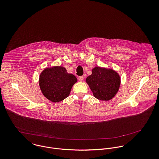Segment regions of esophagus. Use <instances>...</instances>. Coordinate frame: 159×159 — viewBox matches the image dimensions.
Returning <instances> with one entry per match:
<instances>
[{"instance_id": "34e87169", "label": "esophagus", "mask_w": 159, "mask_h": 159, "mask_svg": "<svg viewBox=\"0 0 159 159\" xmlns=\"http://www.w3.org/2000/svg\"><path fill=\"white\" fill-rule=\"evenodd\" d=\"M84 80V76H79V80L82 82Z\"/></svg>"}]
</instances>
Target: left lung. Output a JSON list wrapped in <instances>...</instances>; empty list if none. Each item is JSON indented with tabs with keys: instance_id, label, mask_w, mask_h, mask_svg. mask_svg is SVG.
<instances>
[{
	"instance_id": "1",
	"label": "left lung",
	"mask_w": 159,
	"mask_h": 159,
	"mask_svg": "<svg viewBox=\"0 0 159 159\" xmlns=\"http://www.w3.org/2000/svg\"><path fill=\"white\" fill-rule=\"evenodd\" d=\"M90 75L86 79L93 96L98 99L109 101L114 98L119 91L120 77L112 69L95 67Z\"/></svg>"
}]
</instances>
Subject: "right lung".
Masks as SVG:
<instances>
[{"mask_svg":"<svg viewBox=\"0 0 159 159\" xmlns=\"http://www.w3.org/2000/svg\"><path fill=\"white\" fill-rule=\"evenodd\" d=\"M77 81L76 77L67 73L64 67L53 66L41 72L39 82L43 95L52 102H58L69 95Z\"/></svg>","mask_w":159,"mask_h":159,"instance_id":"obj_1","label":"right lung"}]
</instances>
